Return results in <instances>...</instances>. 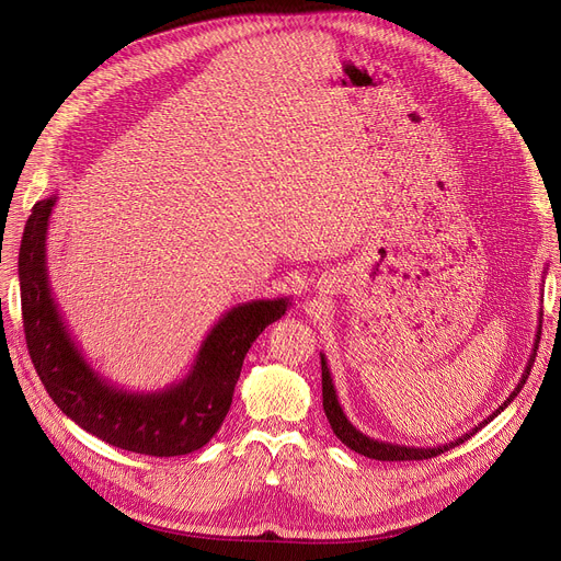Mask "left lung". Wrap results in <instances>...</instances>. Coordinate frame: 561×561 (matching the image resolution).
<instances>
[{
    "label": "left lung",
    "instance_id": "obj_1",
    "mask_svg": "<svg viewBox=\"0 0 561 561\" xmlns=\"http://www.w3.org/2000/svg\"><path fill=\"white\" fill-rule=\"evenodd\" d=\"M539 316H541V313H539ZM539 341H541V320H539V328H537L533 355H529L527 366H525V370H523V375H520V379H518L516 389L510 393V398H507L503 404H500L489 419H484V421L478 423L473 430H468L463 436H459V438H455V440H450V444H444V446H436V448H416V446H411V448H409V446L389 444V440L370 438V436H366L362 430H357L355 425H352V423L347 421V416L343 414V407H341V402H339V396H336V389H334L332 373H330V368H328L325 355H320V368H322V409H325V416H328V421H330L334 434L343 440V444H345L350 450H355V453H359V455H364V457H370V459H377V461H419V459H432V457H436V455H440V453H446V450H450V448L463 444V440H468L476 432H480L486 423H491V421L500 414V411H505V409L514 402V398L520 393L523 385H525L527 377H529V370H533V366H535Z\"/></svg>",
    "mask_w": 561,
    "mask_h": 561
}]
</instances>
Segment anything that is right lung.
Masks as SVG:
<instances>
[{
  "label": "right lung",
  "instance_id": "add662e5",
  "mask_svg": "<svg viewBox=\"0 0 561 561\" xmlns=\"http://www.w3.org/2000/svg\"><path fill=\"white\" fill-rule=\"evenodd\" d=\"M56 195L34 204L20 256L24 336L36 373L56 407L108 446L150 457H180L220 430L243 359L256 336L290 307L288 298L236 305L202 341L184 379L159 391H127L100 375L72 339L47 275V229Z\"/></svg>",
  "mask_w": 561,
  "mask_h": 561
}]
</instances>
